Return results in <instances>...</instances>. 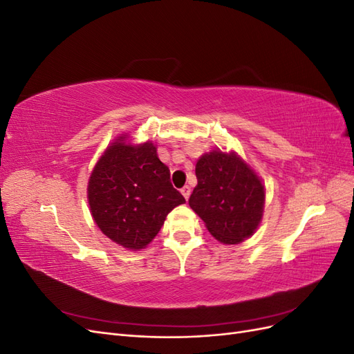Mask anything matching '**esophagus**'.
Here are the masks:
<instances>
[{"instance_id":"obj_1","label":"esophagus","mask_w":354,"mask_h":354,"mask_svg":"<svg viewBox=\"0 0 354 354\" xmlns=\"http://www.w3.org/2000/svg\"><path fill=\"white\" fill-rule=\"evenodd\" d=\"M190 192H192V190H190V187H189V186H185L183 189H181V195L185 196V199H186V201H187V199H189V196H190Z\"/></svg>"}]
</instances>
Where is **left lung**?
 I'll return each instance as SVG.
<instances>
[{
  "mask_svg": "<svg viewBox=\"0 0 354 354\" xmlns=\"http://www.w3.org/2000/svg\"><path fill=\"white\" fill-rule=\"evenodd\" d=\"M198 185L189 205L208 232L224 245L251 238L263 220L266 189L261 177L234 151L212 149L196 162Z\"/></svg>",
  "mask_w": 354,
  "mask_h": 354,
  "instance_id": "8db88e82",
  "label": "left lung"
}]
</instances>
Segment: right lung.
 <instances>
[{
  "instance_id": "add662e5",
  "label": "right lung",
  "mask_w": 354,
  "mask_h": 354,
  "mask_svg": "<svg viewBox=\"0 0 354 354\" xmlns=\"http://www.w3.org/2000/svg\"><path fill=\"white\" fill-rule=\"evenodd\" d=\"M87 199L95 226L130 251L146 248L168 214L186 202L171 185L156 146L133 143L128 133L113 138L95 162Z\"/></svg>"
}]
</instances>
